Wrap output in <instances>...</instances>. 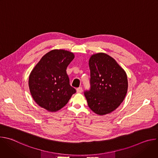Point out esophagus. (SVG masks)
Masks as SVG:
<instances>
[{"instance_id":"1","label":"esophagus","mask_w":158,"mask_h":158,"mask_svg":"<svg viewBox=\"0 0 158 158\" xmlns=\"http://www.w3.org/2000/svg\"><path fill=\"white\" fill-rule=\"evenodd\" d=\"M76 91L77 93H81L82 92V88L81 87H79L76 89Z\"/></svg>"}]
</instances>
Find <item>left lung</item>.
<instances>
[{"label":"left lung","instance_id":"8db88e82","mask_svg":"<svg viewBox=\"0 0 158 158\" xmlns=\"http://www.w3.org/2000/svg\"><path fill=\"white\" fill-rule=\"evenodd\" d=\"M89 65L91 88L84 92L88 106L96 114H109L121 105L126 96L127 74L114 59L103 52L93 54Z\"/></svg>","mask_w":158,"mask_h":158}]
</instances>
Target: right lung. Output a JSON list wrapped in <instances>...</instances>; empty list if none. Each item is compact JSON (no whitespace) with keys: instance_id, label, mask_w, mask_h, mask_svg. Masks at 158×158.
<instances>
[{"instance_id":"right-lung-1","label":"right lung","mask_w":158,"mask_h":158,"mask_svg":"<svg viewBox=\"0 0 158 158\" xmlns=\"http://www.w3.org/2000/svg\"><path fill=\"white\" fill-rule=\"evenodd\" d=\"M74 58L73 52L54 49L45 54L34 67L29 77V87L40 107L50 112L57 111L76 93L69 84L66 73Z\"/></svg>"}]
</instances>
